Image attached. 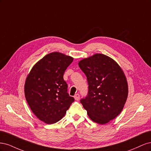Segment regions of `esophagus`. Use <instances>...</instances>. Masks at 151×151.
I'll use <instances>...</instances> for the list:
<instances>
[{
    "mask_svg": "<svg viewBox=\"0 0 151 151\" xmlns=\"http://www.w3.org/2000/svg\"><path fill=\"white\" fill-rule=\"evenodd\" d=\"M74 99L76 100V101H79L80 99V95L79 94H76L74 96Z\"/></svg>",
    "mask_w": 151,
    "mask_h": 151,
    "instance_id": "esophagus-1",
    "label": "esophagus"
}]
</instances>
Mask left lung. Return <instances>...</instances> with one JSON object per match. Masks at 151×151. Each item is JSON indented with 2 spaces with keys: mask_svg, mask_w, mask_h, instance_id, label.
Segmentation results:
<instances>
[{
  "mask_svg": "<svg viewBox=\"0 0 151 151\" xmlns=\"http://www.w3.org/2000/svg\"><path fill=\"white\" fill-rule=\"evenodd\" d=\"M78 64L89 85L88 94L81 103L93 122L106 124L119 115L126 103L129 89L124 72L113 59L101 53Z\"/></svg>",
  "mask_w": 151,
  "mask_h": 151,
  "instance_id": "8db88e82",
  "label": "left lung"
}]
</instances>
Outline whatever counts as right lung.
I'll use <instances>...</instances> for the list:
<instances>
[{
    "label": "right lung",
    "mask_w": 151,
    "mask_h": 151,
    "mask_svg": "<svg viewBox=\"0 0 151 151\" xmlns=\"http://www.w3.org/2000/svg\"><path fill=\"white\" fill-rule=\"evenodd\" d=\"M73 60L62 53H50L36 63L26 77V101L36 116L47 124L60 120L74 101L63 80V74Z\"/></svg>",
    "instance_id": "right-lung-1"
}]
</instances>
